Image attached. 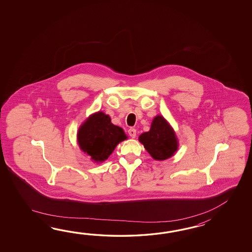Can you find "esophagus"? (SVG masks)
<instances>
[{"mask_svg": "<svg viewBox=\"0 0 252 252\" xmlns=\"http://www.w3.org/2000/svg\"><path fill=\"white\" fill-rule=\"evenodd\" d=\"M128 135L131 137V138H135L136 137V134H137V131H136V129L133 128H130L128 130Z\"/></svg>", "mask_w": 252, "mask_h": 252, "instance_id": "obj_1", "label": "esophagus"}]
</instances>
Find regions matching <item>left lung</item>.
Here are the masks:
<instances>
[{
    "mask_svg": "<svg viewBox=\"0 0 252 252\" xmlns=\"http://www.w3.org/2000/svg\"><path fill=\"white\" fill-rule=\"evenodd\" d=\"M139 140L156 160L169 158L178 148V141L174 129L161 115L156 116L152 121L150 130L141 134Z\"/></svg>",
    "mask_w": 252,
    "mask_h": 252,
    "instance_id": "8db88e82",
    "label": "left lung"
}]
</instances>
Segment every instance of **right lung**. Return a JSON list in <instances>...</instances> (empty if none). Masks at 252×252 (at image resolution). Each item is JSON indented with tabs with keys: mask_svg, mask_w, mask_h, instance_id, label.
Masks as SVG:
<instances>
[{
	"mask_svg": "<svg viewBox=\"0 0 252 252\" xmlns=\"http://www.w3.org/2000/svg\"><path fill=\"white\" fill-rule=\"evenodd\" d=\"M126 139L124 129L112 124L110 116L102 112L92 114L77 132L81 150L97 163L106 160L116 146Z\"/></svg>",
	"mask_w": 252,
	"mask_h": 252,
	"instance_id": "right-lung-1",
	"label": "right lung"
}]
</instances>
